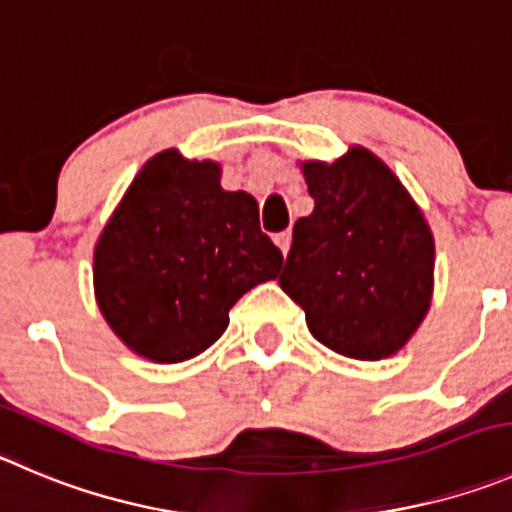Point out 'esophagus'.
Wrapping results in <instances>:
<instances>
[{
  "label": "esophagus",
  "instance_id": "34e87169",
  "mask_svg": "<svg viewBox=\"0 0 512 512\" xmlns=\"http://www.w3.org/2000/svg\"><path fill=\"white\" fill-rule=\"evenodd\" d=\"M290 240H293V237H290V232H280V234H275V245H278L280 250H283V255H288V250H290Z\"/></svg>",
  "mask_w": 512,
  "mask_h": 512
}]
</instances>
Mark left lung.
Segmentation results:
<instances>
[{"instance_id":"8db88e82","label":"left lung","mask_w":512,"mask_h":512,"mask_svg":"<svg viewBox=\"0 0 512 512\" xmlns=\"http://www.w3.org/2000/svg\"><path fill=\"white\" fill-rule=\"evenodd\" d=\"M315 207L293 227L280 288L315 341L381 361L407 346L434 293V237L399 176L364 146L300 161Z\"/></svg>"}]
</instances>
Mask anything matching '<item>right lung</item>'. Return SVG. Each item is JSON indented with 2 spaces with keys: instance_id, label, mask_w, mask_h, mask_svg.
<instances>
[{
  "instance_id": "right-lung-1",
  "label": "right lung",
  "mask_w": 512,
  "mask_h": 512,
  "mask_svg": "<svg viewBox=\"0 0 512 512\" xmlns=\"http://www.w3.org/2000/svg\"><path fill=\"white\" fill-rule=\"evenodd\" d=\"M219 181L217 161L166 148L133 176L95 242V303L154 364L207 351L229 326V308L283 265L255 197Z\"/></svg>"
}]
</instances>
